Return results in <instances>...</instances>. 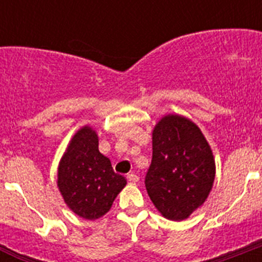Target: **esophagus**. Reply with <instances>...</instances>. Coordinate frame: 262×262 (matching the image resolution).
<instances>
[{"label": "esophagus", "mask_w": 262, "mask_h": 262, "mask_svg": "<svg viewBox=\"0 0 262 262\" xmlns=\"http://www.w3.org/2000/svg\"><path fill=\"white\" fill-rule=\"evenodd\" d=\"M127 180H128L129 184H136V182L139 181V177L135 173H128V174H127Z\"/></svg>", "instance_id": "1"}]
</instances>
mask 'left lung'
Instances as JSON below:
<instances>
[{"label":"left lung","instance_id":"8db88e82","mask_svg":"<svg viewBox=\"0 0 262 262\" xmlns=\"http://www.w3.org/2000/svg\"><path fill=\"white\" fill-rule=\"evenodd\" d=\"M145 189L155 207L170 221H184L206 201L215 178L211 148L196 124L166 115L154 129Z\"/></svg>","mask_w":262,"mask_h":262}]
</instances>
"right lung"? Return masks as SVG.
Segmentation results:
<instances>
[{"mask_svg": "<svg viewBox=\"0 0 262 262\" xmlns=\"http://www.w3.org/2000/svg\"><path fill=\"white\" fill-rule=\"evenodd\" d=\"M126 184V178L115 173L110 160L99 152L96 131L88 126L77 131L57 172V186L69 209L84 219H98L110 210Z\"/></svg>", "mask_w": 262, "mask_h": 262, "instance_id": "add662e5", "label": "right lung"}]
</instances>
